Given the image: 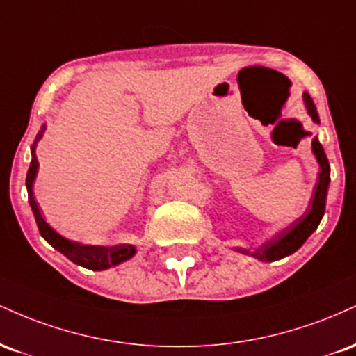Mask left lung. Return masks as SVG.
<instances>
[{
	"label": "left lung",
	"instance_id": "1",
	"mask_svg": "<svg viewBox=\"0 0 356 356\" xmlns=\"http://www.w3.org/2000/svg\"><path fill=\"white\" fill-rule=\"evenodd\" d=\"M306 108H308V113L312 115L314 122H320V117H318L316 107H314L312 97L308 93L303 95ZM313 152L316 155L318 164H320V177H318V184L314 187V195L313 201L309 204V209L301 216L300 219L295 220L293 224H289L284 231H281L276 238L268 241L266 244H263L261 248H257L256 251L249 252L243 251L246 254H251L257 257L261 261H277L281 257L293 254V252L298 251L306 239L313 234V231L316 229L318 224L325 214V204H326V192H328V184H330V164L328 159H326L325 150L318 138H313Z\"/></svg>",
	"mask_w": 356,
	"mask_h": 356
}]
</instances>
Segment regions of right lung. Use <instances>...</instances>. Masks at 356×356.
<instances>
[{
	"label": "right lung",
	"instance_id": "1",
	"mask_svg": "<svg viewBox=\"0 0 356 356\" xmlns=\"http://www.w3.org/2000/svg\"><path fill=\"white\" fill-rule=\"evenodd\" d=\"M43 130H44V125L42 132L36 136L33 147H31L33 159H31L30 169H28V174H26L28 201H30L31 211H33L36 224H38L40 234H42L43 238L56 249V251H60L61 254L67 256L68 259L73 261V263L80 264V266L83 268L93 269V271H102V269L117 266V264L130 259V257L136 254V248H134L132 244H118V246L105 248V246H87V244L73 243V241L65 239L63 236L58 234V232L53 231L51 227L48 226L47 220L42 218V214H40V209H38V204H36L33 197V181L36 177V170H38V159L35 157V147H36V142L42 138Z\"/></svg>",
	"mask_w": 356,
	"mask_h": 356
}]
</instances>
